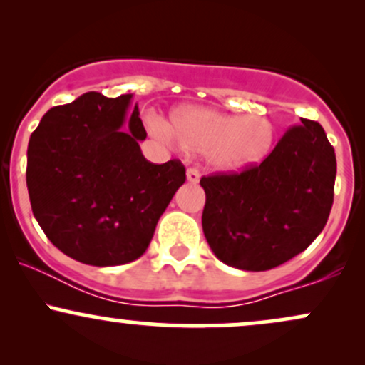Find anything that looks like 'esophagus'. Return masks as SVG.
Instances as JSON below:
<instances>
[{
	"label": "esophagus",
	"instance_id": "34e87169",
	"mask_svg": "<svg viewBox=\"0 0 365 365\" xmlns=\"http://www.w3.org/2000/svg\"><path fill=\"white\" fill-rule=\"evenodd\" d=\"M187 180L190 183H197L200 180V173L195 168H188L187 170Z\"/></svg>",
	"mask_w": 365,
	"mask_h": 365
}]
</instances>
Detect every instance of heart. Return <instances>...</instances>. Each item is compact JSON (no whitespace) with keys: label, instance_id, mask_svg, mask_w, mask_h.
<instances>
[{"label":"heart","instance_id":"1","mask_svg":"<svg viewBox=\"0 0 365 365\" xmlns=\"http://www.w3.org/2000/svg\"><path fill=\"white\" fill-rule=\"evenodd\" d=\"M171 133L185 149L206 153L209 165L220 171H238L266 156L273 128L261 116H238L209 110L182 108L171 116Z\"/></svg>","mask_w":365,"mask_h":365}]
</instances>
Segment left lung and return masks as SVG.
Returning a JSON list of instances; mask_svg holds the SVG:
<instances>
[{
    "label": "left lung",
    "mask_w": 365,
    "mask_h": 365,
    "mask_svg": "<svg viewBox=\"0 0 365 365\" xmlns=\"http://www.w3.org/2000/svg\"><path fill=\"white\" fill-rule=\"evenodd\" d=\"M288 128L261 165L200 178L202 230L221 262L267 271L304 252L329 217L336 156L317 121Z\"/></svg>",
    "instance_id": "obj_1"
}]
</instances>
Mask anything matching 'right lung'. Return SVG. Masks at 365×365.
I'll return each instance as SVG.
<instances>
[{"label":"right lung","instance_id":"obj_1","mask_svg":"<svg viewBox=\"0 0 365 365\" xmlns=\"http://www.w3.org/2000/svg\"><path fill=\"white\" fill-rule=\"evenodd\" d=\"M132 94L87 92L54 106L32 132L27 188L32 212L54 247L91 266H118L145 252L175 192L185 182L178 159L154 165Z\"/></svg>","mask_w":365,"mask_h":365}]
</instances>
